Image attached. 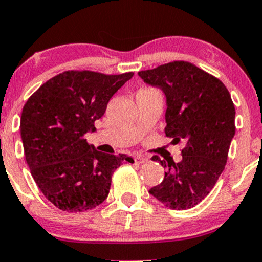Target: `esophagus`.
Listing matches in <instances>:
<instances>
[{
    "mask_svg": "<svg viewBox=\"0 0 262 262\" xmlns=\"http://www.w3.org/2000/svg\"><path fill=\"white\" fill-rule=\"evenodd\" d=\"M135 161L138 162V164H144V162H148L149 161V158L148 156H144V155H139L135 158Z\"/></svg>",
    "mask_w": 262,
    "mask_h": 262,
    "instance_id": "esophagus-1",
    "label": "esophagus"
}]
</instances>
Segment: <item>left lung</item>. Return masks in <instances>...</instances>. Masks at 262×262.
<instances>
[{
    "label": "left lung",
    "instance_id": "8db88e82",
    "mask_svg": "<svg viewBox=\"0 0 262 262\" xmlns=\"http://www.w3.org/2000/svg\"><path fill=\"white\" fill-rule=\"evenodd\" d=\"M166 96L165 134L185 143L182 160H160L166 169L150 193L170 209H188L209 194L223 172L235 134V107L221 80L188 61H172L139 71Z\"/></svg>",
    "mask_w": 262,
    "mask_h": 262
}]
</instances>
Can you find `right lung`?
I'll use <instances>...</instances> for the list:
<instances>
[{
    "label": "right lung",
    "mask_w": 262,
    "mask_h": 262,
    "mask_svg": "<svg viewBox=\"0 0 262 262\" xmlns=\"http://www.w3.org/2000/svg\"><path fill=\"white\" fill-rule=\"evenodd\" d=\"M133 75L68 70L27 100L19 125L26 161L41 193L56 208L69 213L96 208L110 193L114 171L134 162L124 154L97 151L85 139Z\"/></svg>",
    "instance_id": "1"
}]
</instances>
